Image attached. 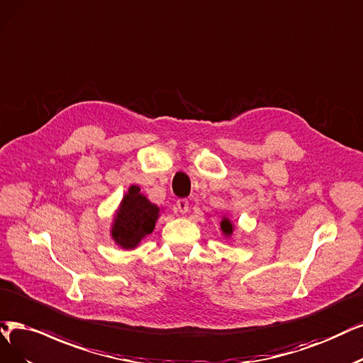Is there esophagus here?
<instances>
[{"label": "esophagus", "instance_id": "obj_1", "mask_svg": "<svg viewBox=\"0 0 363 363\" xmlns=\"http://www.w3.org/2000/svg\"><path fill=\"white\" fill-rule=\"evenodd\" d=\"M177 209L179 211V213H182V216H185V213L189 212V209H190L189 200H186V199H178V200H177Z\"/></svg>", "mask_w": 363, "mask_h": 363}]
</instances>
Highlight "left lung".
Listing matches in <instances>:
<instances>
[{
    "label": "left lung",
    "mask_w": 363,
    "mask_h": 363,
    "mask_svg": "<svg viewBox=\"0 0 363 363\" xmlns=\"http://www.w3.org/2000/svg\"><path fill=\"white\" fill-rule=\"evenodd\" d=\"M220 227H221V232H223V235H224L225 238H230V236L233 235L235 225L232 224V221H230L229 218L223 217V220H221V223H220Z\"/></svg>",
    "instance_id": "obj_1"
}]
</instances>
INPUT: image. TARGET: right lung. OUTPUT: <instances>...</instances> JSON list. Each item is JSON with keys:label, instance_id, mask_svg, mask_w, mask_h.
I'll return each instance as SVG.
<instances>
[{"label": "right lung", "instance_id": "add662e5", "mask_svg": "<svg viewBox=\"0 0 363 363\" xmlns=\"http://www.w3.org/2000/svg\"><path fill=\"white\" fill-rule=\"evenodd\" d=\"M158 217L160 208L140 193L139 186L131 185L113 218L112 239L124 250L136 248L143 238L152 233Z\"/></svg>", "mask_w": 363, "mask_h": 363}]
</instances>
